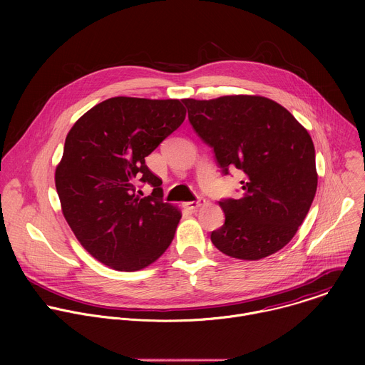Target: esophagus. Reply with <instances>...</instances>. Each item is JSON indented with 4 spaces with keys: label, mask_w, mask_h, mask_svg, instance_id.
I'll use <instances>...</instances> for the list:
<instances>
[{
    "label": "esophagus",
    "mask_w": 365,
    "mask_h": 365,
    "mask_svg": "<svg viewBox=\"0 0 365 365\" xmlns=\"http://www.w3.org/2000/svg\"><path fill=\"white\" fill-rule=\"evenodd\" d=\"M206 203V200L205 199H202V197H199L197 200H192V202H186L185 203V207H186V210H189V211H197L199 210V207L200 206H203Z\"/></svg>",
    "instance_id": "obj_1"
}]
</instances>
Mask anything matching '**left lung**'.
I'll return each mask as SVG.
<instances>
[{
  "label": "left lung",
  "instance_id": "left-lung-1",
  "mask_svg": "<svg viewBox=\"0 0 365 365\" xmlns=\"http://www.w3.org/2000/svg\"><path fill=\"white\" fill-rule=\"evenodd\" d=\"M182 102L196 134L227 175L242 172V196L222 199L225 224L211 234L224 254L255 262L294 237L314 202L318 173L307 130L273 99L227 95Z\"/></svg>",
  "mask_w": 365,
  "mask_h": 365
}]
</instances>
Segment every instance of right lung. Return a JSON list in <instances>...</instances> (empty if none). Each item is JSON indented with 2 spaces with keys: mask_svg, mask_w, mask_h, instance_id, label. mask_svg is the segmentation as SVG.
<instances>
[{
  "mask_svg": "<svg viewBox=\"0 0 365 365\" xmlns=\"http://www.w3.org/2000/svg\"><path fill=\"white\" fill-rule=\"evenodd\" d=\"M179 99L115 96L71 128L55 183L62 212L81 245L99 263L137 272L170 245L182 212L163 202L162 179L144 158L185 121ZM138 182L153 192L141 198Z\"/></svg>",
  "mask_w": 365,
  "mask_h": 365,
  "instance_id": "right-lung-1",
  "label": "right lung"
}]
</instances>
